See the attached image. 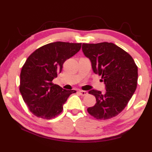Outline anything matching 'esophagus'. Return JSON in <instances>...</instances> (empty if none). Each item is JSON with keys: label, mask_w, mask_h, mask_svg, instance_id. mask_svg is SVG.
Wrapping results in <instances>:
<instances>
[{"label": "esophagus", "mask_w": 152, "mask_h": 152, "mask_svg": "<svg viewBox=\"0 0 152 152\" xmlns=\"http://www.w3.org/2000/svg\"><path fill=\"white\" fill-rule=\"evenodd\" d=\"M79 93H80V94L81 95V96H86V95H87L88 94V92H87L86 91H80L79 92Z\"/></svg>", "instance_id": "1"}]
</instances>
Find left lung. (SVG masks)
Segmentation results:
<instances>
[{"label":"left lung","instance_id":"obj_1","mask_svg":"<svg viewBox=\"0 0 152 152\" xmlns=\"http://www.w3.org/2000/svg\"><path fill=\"white\" fill-rule=\"evenodd\" d=\"M82 51L91 61L94 74L101 76L106 92L91 90L96 102L87 109L96 119L117 116L127 106L137 88V66L127 52L114 43H82Z\"/></svg>","mask_w":152,"mask_h":152}]
</instances>
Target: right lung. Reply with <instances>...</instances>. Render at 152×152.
<instances>
[{
  "label": "right lung",
  "instance_id": "right-lung-1",
  "mask_svg": "<svg viewBox=\"0 0 152 152\" xmlns=\"http://www.w3.org/2000/svg\"><path fill=\"white\" fill-rule=\"evenodd\" d=\"M82 43L56 42L38 48L23 66L19 91L28 109L36 117L51 119L62 112L63 105L74 90L53 83L63 64L79 51Z\"/></svg>",
  "mask_w": 152,
  "mask_h": 152
}]
</instances>
